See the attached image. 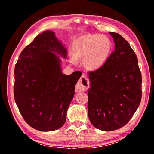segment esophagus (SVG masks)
Here are the masks:
<instances>
[{"label": "esophagus", "instance_id": "obj_1", "mask_svg": "<svg viewBox=\"0 0 154 154\" xmlns=\"http://www.w3.org/2000/svg\"><path fill=\"white\" fill-rule=\"evenodd\" d=\"M82 79H86V78L85 75H83L82 78L81 79L79 80V82H78L76 85H75V92H81V91H85L86 90V87L85 86L83 85V84H82L81 81H82Z\"/></svg>", "mask_w": 154, "mask_h": 154}]
</instances>
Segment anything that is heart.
Instances as JSON below:
<instances>
[{
  "instance_id": "heart-1",
  "label": "heart",
  "mask_w": 154,
  "mask_h": 154,
  "mask_svg": "<svg viewBox=\"0 0 154 154\" xmlns=\"http://www.w3.org/2000/svg\"><path fill=\"white\" fill-rule=\"evenodd\" d=\"M112 50V43L106 35L88 34L79 37L73 47L71 62L74 64L75 58H85V64L89 69H97L105 63Z\"/></svg>"
}]
</instances>
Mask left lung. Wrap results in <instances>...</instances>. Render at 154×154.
<instances>
[{"label":"left lung","mask_w":154,"mask_h":154,"mask_svg":"<svg viewBox=\"0 0 154 154\" xmlns=\"http://www.w3.org/2000/svg\"><path fill=\"white\" fill-rule=\"evenodd\" d=\"M109 33L114 52L102 66L89 73L88 117L94 127L103 131L125 125L142 99V75L136 54L121 35Z\"/></svg>","instance_id":"1"}]
</instances>
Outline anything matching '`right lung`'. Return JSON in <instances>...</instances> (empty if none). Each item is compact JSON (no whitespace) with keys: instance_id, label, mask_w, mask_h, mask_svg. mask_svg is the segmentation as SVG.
<instances>
[{"instance_id":"right-lung-1","label":"right lung","mask_w":154,"mask_h":154,"mask_svg":"<svg viewBox=\"0 0 154 154\" xmlns=\"http://www.w3.org/2000/svg\"><path fill=\"white\" fill-rule=\"evenodd\" d=\"M60 57L66 58V47L54 32L45 31L22 50L14 68L17 106L25 121L40 131H53L65 123L82 75L62 73Z\"/></svg>"}]
</instances>
